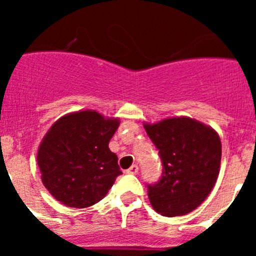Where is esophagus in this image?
I'll return each instance as SVG.
<instances>
[{"instance_id":"obj_1","label":"esophagus","mask_w":256,"mask_h":256,"mask_svg":"<svg viewBox=\"0 0 256 256\" xmlns=\"http://www.w3.org/2000/svg\"><path fill=\"white\" fill-rule=\"evenodd\" d=\"M126 172L128 174H137L138 173V166H137V165H132V166H130V169H126Z\"/></svg>"}]
</instances>
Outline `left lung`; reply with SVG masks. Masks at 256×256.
I'll return each instance as SVG.
<instances>
[{"label":"left lung","mask_w":256,"mask_h":256,"mask_svg":"<svg viewBox=\"0 0 256 256\" xmlns=\"http://www.w3.org/2000/svg\"><path fill=\"white\" fill-rule=\"evenodd\" d=\"M162 162V180L148 184V200L164 216H184L209 196L220 169L222 144L212 126L188 116L144 123Z\"/></svg>","instance_id":"1"}]
</instances>
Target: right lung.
I'll return each mask as SVG.
<instances>
[{
    "label": "right lung",
    "mask_w": 256,
    "mask_h": 256,
    "mask_svg": "<svg viewBox=\"0 0 256 256\" xmlns=\"http://www.w3.org/2000/svg\"><path fill=\"white\" fill-rule=\"evenodd\" d=\"M120 122L96 110L69 112L52 124L37 152L47 191L69 208L102 200L122 170L108 142Z\"/></svg>",
    "instance_id": "1"
}]
</instances>
